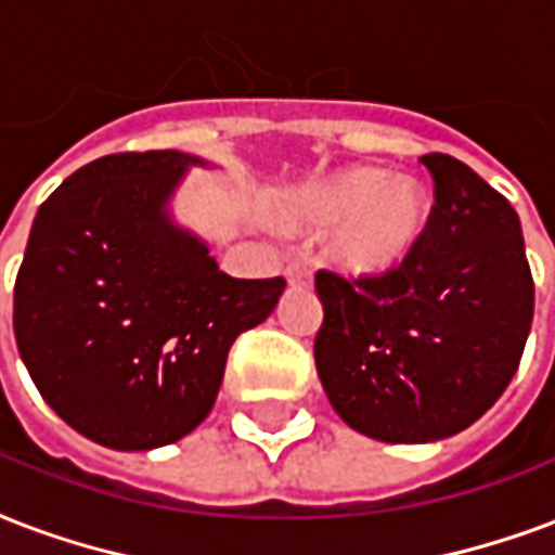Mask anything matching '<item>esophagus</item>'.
Here are the masks:
<instances>
[{
	"label": "esophagus",
	"mask_w": 555,
	"mask_h": 555,
	"mask_svg": "<svg viewBox=\"0 0 555 555\" xmlns=\"http://www.w3.org/2000/svg\"><path fill=\"white\" fill-rule=\"evenodd\" d=\"M286 281L293 286H308L311 284V266L305 262V259H293L289 266L284 269Z\"/></svg>",
	"instance_id": "esophagus-1"
}]
</instances>
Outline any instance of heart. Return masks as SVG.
<instances>
[{"instance_id":"1","label":"heart","mask_w":555,"mask_h":555,"mask_svg":"<svg viewBox=\"0 0 555 555\" xmlns=\"http://www.w3.org/2000/svg\"><path fill=\"white\" fill-rule=\"evenodd\" d=\"M429 198L414 181H389L380 168H347L284 205L286 223L328 227V254L350 271H384L414 247Z\"/></svg>"}]
</instances>
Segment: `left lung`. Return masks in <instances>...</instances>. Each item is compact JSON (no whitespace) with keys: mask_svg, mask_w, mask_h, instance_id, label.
<instances>
[{"mask_svg":"<svg viewBox=\"0 0 555 555\" xmlns=\"http://www.w3.org/2000/svg\"><path fill=\"white\" fill-rule=\"evenodd\" d=\"M420 163L435 205L401 262L357 278L317 271V374L344 423L387 444L441 441L487 414L517 374L534 314L511 202L453 156Z\"/></svg>","mask_w":555,"mask_h":555,"instance_id":"obj_1","label":"left lung"}]
</instances>
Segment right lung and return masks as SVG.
I'll list each match as a JSON object with an SVG mask.
<instances>
[{
	"instance_id": "1",
	"label": "right lung",
	"mask_w": 555,
	"mask_h": 555,
	"mask_svg": "<svg viewBox=\"0 0 555 555\" xmlns=\"http://www.w3.org/2000/svg\"><path fill=\"white\" fill-rule=\"evenodd\" d=\"M178 151L93 159L41 202L14 281L26 372L68 426L111 450H154L196 429L241 332L284 278L238 281L183 235L163 202Z\"/></svg>"
}]
</instances>
